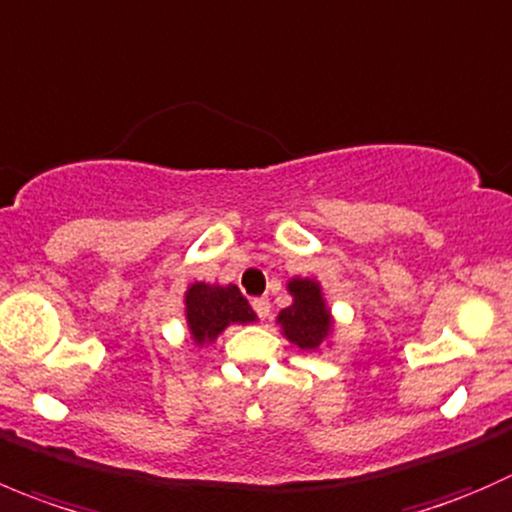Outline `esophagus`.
<instances>
[{
    "mask_svg": "<svg viewBox=\"0 0 512 512\" xmlns=\"http://www.w3.org/2000/svg\"><path fill=\"white\" fill-rule=\"evenodd\" d=\"M251 306H254L256 316L261 318V321H266L268 311H271V303H268V298H254V301H251Z\"/></svg>",
    "mask_w": 512,
    "mask_h": 512,
    "instance_id": "34e87169",
    "label": "esophagus"
}]
</instances>
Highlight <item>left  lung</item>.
Wrapping results in <instances>:
<instances>
[{
	"instance_id": "8db88e82",
	"label": "left lung",
	"mask_w": 512,
	"mask_h": 512,
	"mask_svg": "<svg viewBox=\"0 0 512 512\" xmlns=\"http://www.w3.org/2000/svg\"><path fill=\"white\" fill-rule=\"evenodd\" d=\"M288 293L293 296V303L276 318L283 328V336L303 351H318L333 331V318L323 301L321 283L296 276L288 281Z\"/></svg>"
}]
</instances>
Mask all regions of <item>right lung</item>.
<instances>
[{
    "label": "right lung",
    "instance_id": "obj_1",
    "mask_svg": "<svg viewBox=\"0 0 512 512\" xmlns=\"http://www.w3.org/2000/svg\"><path fill=\"white\" fill-rule=\"evenodd\" d=\"M186 323L196 346H209L224 333L231 323L256 321L254 308L249 306L234 283L211 286V283H191L186 291Z\"/></svg>",
    "mask_w": 512,
    "mask_h": 512
}]
</instances>
